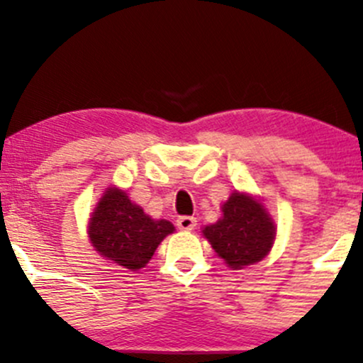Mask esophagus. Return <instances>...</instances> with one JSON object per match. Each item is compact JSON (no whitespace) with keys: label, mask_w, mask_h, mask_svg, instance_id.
Returning a JSON list of instances; mask_svg holds the SVG:
<instances>
[{"label":"esophagus","mask_w":363,"mask_h":363,"mask_svg":"<svg viewBox=\"0 0 363 363\" xmlns=\"http://www.w3.org/2000/svg\"><path fill=\"white\" fill-rule=\"evenodd\" d=\"M177 227L181 230H193L196 227V218L189 217V215H184V217L177 218Z\"/></svg>","instance_id":"esophagus-1"}]
</instances>
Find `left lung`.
<instances>
[{
  "label": "left lung",
  "instance_id": "1",
  "mask_svg": "<svg viewBox=\"0 0 363 363\" xmlns=\"http://www.w3.org/2000/svg\"><path fill=\"white\" fill-rule=\"evenodd\" d=\"M224 217L203 229L215 253L230 269H242L262 260L274 242V222L264 205L246 194L234 193L222 206Z\"/></svg>",
  "mask_w": 363,
  "mask_h": 363
}]
</instances>
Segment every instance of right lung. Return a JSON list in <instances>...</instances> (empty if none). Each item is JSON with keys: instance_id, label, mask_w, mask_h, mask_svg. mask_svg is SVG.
Returning a JSON list of instances; mask_svg holds the SVG:
<instances>
[{"instance_id": "obj_1", "label": "right lung", "mask_w": 363, "mask_h": 363, "mask_svg": "<svg viewBox=\"0 0 363 363\" xmlns=\"http://www.w3.org/2000/svg\"><path fill=\"white\" fill-rule=\"evenodd\" d=\"M174 233L169 220H153L121 189H108L89 220L98 253L129 270L145 267L162 240Z\"/></svg>"}]
</instances>
